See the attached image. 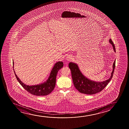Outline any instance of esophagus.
I'll return each instance as SVG.
<instances>
[{
    "instance_id": "obj_1",
    "label": "esophagus",
    "mask_w": 129,
    "mask_h": 129,
    "mask_svg": "<svg viewBox=\"0 0 129 129\" xmlns=\"http://www.w3.org/2000/svg\"><path fill=\"white\" fill-rule=\"evenodd\" d=\"M72 56H67V57H66V60L67 61H70V60H71V59H72Z\"/></svg>"
}]
</instances>
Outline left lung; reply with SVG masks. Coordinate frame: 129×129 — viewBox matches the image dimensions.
<instances>
[{"instance_id":"8db88e82","label":"left lung","mask_w":129,"mask_h":129,"mask_svg":"<svg viewBox=\"0 0 129 129\" xmlns=\"http://www.w3.org/2000/svg\"><path fill=\"white\" fill-rule=\"evenodd\" d=\"M109 42L112 45L114 50L115 52V46L112 41L110 39ZM69 66L71 70L73 82L76 88L81 93L87 94H95L102 91L112 78L115 67V60L113 65V71L110 78L106 81L101 82L93 81L86 78L82 74L76 63L70 62Z\"/></svg>"}]
</instances>
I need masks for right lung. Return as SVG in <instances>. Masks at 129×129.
Here are the masks:
<instances>
[{"instance_id":"right-lung-1","label":"right lung","mask_w":129,"mask_h":129,"mask_svg":"<svg viewBox=\"0 0 129 129\" xmlns=\"http://www.w3.org/2000/svg\"><path fill=\"white\" fill-rule=\"evenodd\" d=\"M13 66H14V62ZM63 66V63L61 61L57 62L55 64L52 70L49 78L46 82L43 84H40L37 85L29 86L25 84L18 78L15 72V75L17 80L20 84L25 90L32 94L37 96H44L49 94L54 88L56 76L58 71ZM14 68V66H13Z\"/></svg>"}]
</instances>
